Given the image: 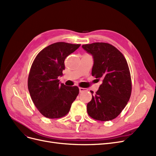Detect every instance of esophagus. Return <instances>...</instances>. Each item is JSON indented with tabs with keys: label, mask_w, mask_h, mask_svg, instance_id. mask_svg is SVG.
I'll return each instance as SVG.
<instances>
[{
	"label": "esophagus",
	"mask_w": 156,
	"mask_h": 156,
	"mask_svg": "<svg viewBox=\"0 0 156 156\" xmlns=\"http://www.w3.org/2000/svg\"><path fill=\"white\" fill-rule=\"evenodd\" d=\"M84 91H88L87 88H79V92H83Z\"/></svg>",
	"instance_id": "1"
}]
</instances>
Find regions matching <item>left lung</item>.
I'll list each match as a JSON object with an SVG mask.
<instances>
[{
  "label": "left lung",
  "mask_w": 156,
  "mask_h": 156,
  "mask_svg": "<svg viewBox=\"0 0 156 156\" xmlns=\"http://www.w3.org/2000/svg\"><path fill=\"white\" fill-rule=\"evenodd\" d=\"M82 48L92 56V75L103 81L87 104L88 114L97 120H111L120 114L130 98L131 81L127 61L109 44L97 42Z\"/></svg>",
  "instance_id": "obj_1"
}]
</instances>
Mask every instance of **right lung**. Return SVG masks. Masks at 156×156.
<instances>
[{"instance_id": "right-lung-1", "label": "right lung", "mask_w": 156, "mask_h": 156, "mask_svg": "<svg viewBox=\"0 0 156 156\" xmlns=\"http://www.w3.org/2000/svg\"><path fill=\"white\" fill-rule=\"evenodd\" d=\"M80 45L56 42L41 50L32 63L28 88L35 106L47 118L66 115L79 94L77 87L66 86L58 78L63 75L66 58Z\"/></svg>"}]
</instances>
